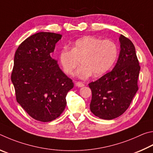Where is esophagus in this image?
I'll return each mask as SVG.
<instances>
[{
  "label": "esophagus",
  "instance_id": "obj_1",
  "mask_svg": "<svg viewBox=\"0 0 153 153\" xmlns=\"http://www.w3.org/2000/svg\"><path fill=\"white\" fill-rule=\"evenodd\" d=\"M75 85H76V86L78 87H82L85 86V85L81 82H76Z\"/></svg>",
  "mask_w": 153,
  "mask_h": 153
}]
</instances>
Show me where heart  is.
I'll list each match as a JSON object with an SVG mask.
<instances>
[{
	"instance_id": "b5f03b06",
	"label": "heart",
	"mask_w": 153,
	"mask_h": 153,
	"mask_svg": "<svg viewBox=\"0 0 153 153\" xmlns=\"http://www.w3.org/2000/svg\"><path fill=\"white\" fill-rule=\"evenodd\" d=\"M117 55L116 45L110 40H101L93 36H85L76 40L71 50L64 47L58 52V60L65 73L72 75L79 64L77 76L87 79L100 76L108 72L113 65Z\"/></svg>"
}]
</instances>
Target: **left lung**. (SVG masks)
<instances>
[{"label":"left lung","instance_id":"obj_1","mask_svg":"<svg viewBox=\"0 0 153 153\" xmlns=\"http://www.w3.org/2000/svg\"><path fill=\"white\" fill-rule=\"evenodd\" d=\"M119 41L120 52L113 70L89 84L92 92L91 111L104 120H113L124 114L138 89L140 67L134 45L123 35Z\"/></svg>","mask_w":153,"mask_h":153}]
</instances>
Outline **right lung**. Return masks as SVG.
I'll return each mask as SVG.
<instances>
[{"label":"right lung","instance_id":"add662e5","mask_svg":"<svg viewBox=\"0 0 153 153\" xmlns=\"http://www.w3.org/2000/svg\"><path fill=\"white\" fill-rule=\"evenodd\" d=\"M61 37L50 32L35 33L21 43L15 54L11 81L16 99L37 121L51 122L60 116L67 93L74 87L50 55Z\"/></svg>","mask_w":153,"mask_h":153}]
</instances>
